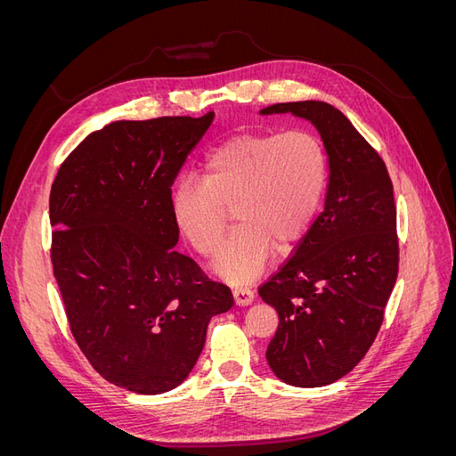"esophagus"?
Segmentation results:
<instances>
[{
  "label": "esophagus",
  "mask_w": 456,
  "mask_h": 456,
  "mask_svg": "<svg viewBox=\"0 0 456 456\" xmlns=\"http://www.w3.org/2000/svg\"><path fill=\"white\" fill-rule=\"evenodd\" d=\"M253 300H255V295L251 289H247V287L233 289V302H236L238 306H249Z\"/></svg>",
  "instance_id": "obj_1"
}]
</instances>
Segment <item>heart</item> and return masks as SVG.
<instances>
[{
  "label": "heart",
  "instance_id": "b5f03b06",
  "mask_svg": "<svg viewBox=\"0 0 456 456\" xmlns=\"http://www.w3.org/2000/svg\"><path fill=\"white\" fill-rule=\"evenodd\" d=\"M327 181L322 142L306 131L245 133L218 144L203 163L201 183L184 178L173 200V216L200 256L216 255L215 273L245 283L265 270L278 249L291 251L305 238Z\"/></svg>",
  "mask_w": 456,
  "mask_h": 456
}]
</instances>
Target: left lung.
Returning <instances> with one entry per match:
<instances>
[{"instance_id": "1", "label": "left lung", "mask_w": 456, "mask_h": 456, "mask_svg": "<svg viewBox=\"0 0 456 456\" xmlns=\"http://www.w3.org/2000/svg\"><path fill=\"white\" fill-rule=\"evenodd\" d=\"M260 114L312 121L329 158L323 213L258 289L280 315L266 350L273 375L317 388L360 363L382 325L399 265L394 186L379 151L335 106L280 102Z\"/></svg>"}]
</instances>
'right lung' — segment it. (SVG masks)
Segmentation results:
<instances>
[{
  "mask_svg": "<svg viewBox=\"0 0 456 456\" xmlns=\"http://www.w3.org/2000/svg\"><path fill=\"white\" fill-rule=\"evenodd\" d=\"M213 118L110 123L51 186V260L70 330L94 370L129 392L183 384L209 320L233 305L226 285L173 249L171 186Z\"/></svg>",
  "mask_w": 456,
  "mask_h": 456,
  "instance_id": "obj_1",
  "label": "right lung"
}]
</instances>
